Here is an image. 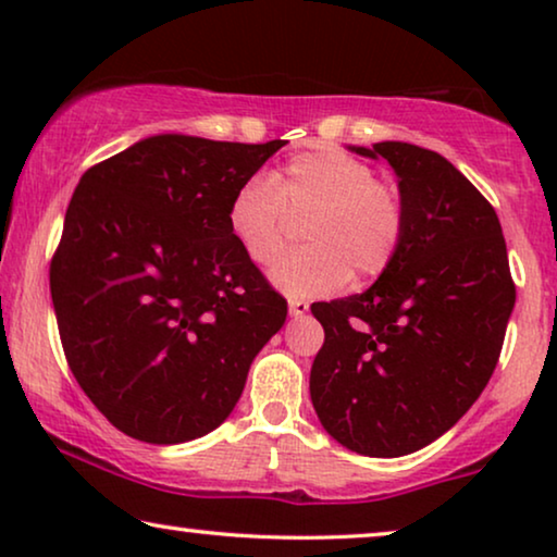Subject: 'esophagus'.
<instances>
[{
  "mask_svg": "<svg viewBox=\"0 0 557 557\" xmlns=\"http://www.w3.org/2000/svg\"><path fill=\"white\" fill-rule=\"evenodd\" d=\"M307 311H309V301H301V299L288 301V314L292 317H304Z\"/></svg>",
  "mask_w": 557,
  "mask_h": 557,
  "instance_id": "1",
  "label": "esophagus"
}]
</instances>
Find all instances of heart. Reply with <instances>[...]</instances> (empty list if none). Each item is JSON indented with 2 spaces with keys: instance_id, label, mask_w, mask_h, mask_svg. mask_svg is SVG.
<instances>
[{
  "instance_id": "1",
  "label": "heart",
  "mask_w": 557,
  "mask_h": 557,
  "mask_svg": "<svg viewBox=\"0 0 557 557\" xmlns=\"http://www.w3.org/2000/svg\"><path fill=\"white\" fill-rule=\"evenodd\" d=\"M292 218L307 220V248L278 258L271 284L292 299H314L345 286L349 276L375 278L398 256L406 205L375 170L332 147L288 159L273 174H250L227 202V231L258 265L271 263L286 243Z\"/></svg>"
}]
</instances>
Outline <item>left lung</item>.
I'll list each match as a JSON object with an SVG mask.
<instances>
[{"instance_id": "left-lung-1", "label": "left lung", "mask_w": 557, "mask_h": 557, "mask_svg": "<svg viewBox=\"0 0 557 557\" xmlns=\"http://www.w3.org/2000/svg\"><path fill=\"white\" fill-rule=\"evenodd\" d=\"M347 149L393 166L406 235L368 292L311 307L324 345L309 393L337 444L393 459L444 436L482 395L515 284L497 212L448 159L406 141Z\"/></svg>"}]
</instances>
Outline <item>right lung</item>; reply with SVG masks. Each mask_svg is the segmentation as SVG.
Instances as JSON below:
<instances>
[{"label":"right lung","instance_id":"right-lung-1","mask_svg":"<svg viewBox=\"0 0 557 557\" xmlns=\"http://www.w3.org/2000/svg\"><path fill=\"white\" fill-rule=\"evenodd\" d=\"M286 141L157 134L90 166L50 265L60 339L94 406L147 444L215 431L286 322L227 202Z\"/></svg>","mask_w":557,"mask_h":557}]
</instances>
